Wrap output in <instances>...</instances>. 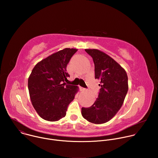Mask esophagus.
Segmentation results:
<instances>
[{
	"mask_svg": "<svg viewBox=\"0 0 158 158\" xmlns=\"http://www.w3.org/2000/svg\"><path fill=\"white\" fill-rule=\"evenodd\" d=\"M80 90H81V91H84V90H85V88H84V87H80Z\"/></svg>",
	"mask_w": 158,
	"mask_h": 158,
	"instance_id": "34e87169",
	"label": "esophagus"
}]
</instances>
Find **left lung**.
Instances as JSON below:
<instances>
[{
  "label": "left lung",
  "instance_id": "left-lung-1",
  "mask_svg": "<svg viewBox=\"0 0 158 158\" xmlns=\"http://www.w3.org/2000/svg\"><path fill=\"white\" fill-rule=\"evenodd\" d=\"M93 57L95 78L100 80V92L94 104L82 107V117L96 124H104L113 118L122 107L128 91V78L125 69L105 52L86 49Z\"/></svg>",
  "mask_w": 158,
  "mask_h": 158
}]
</instances>
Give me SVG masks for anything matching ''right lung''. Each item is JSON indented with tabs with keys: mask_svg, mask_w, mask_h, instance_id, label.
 <instances>
[{
	"mask_svg": "<svg viewBox=\"0 0 158 158\" xmlns=\"http://www.w3.org/2000/svg\"><path fill=\"white\" fill-rule=\"evenodd\" d=\"M77 49L65 48L39 62L28 79L32 104L39 116L48 121L65 117L68 105L79 91V87L67 85L66 67Z\"/></svg>",
	"mask_w": 158,
	"mask_h": 158,
	"instance_id": "1",
	"label": "right lung"
}]
</instances>
